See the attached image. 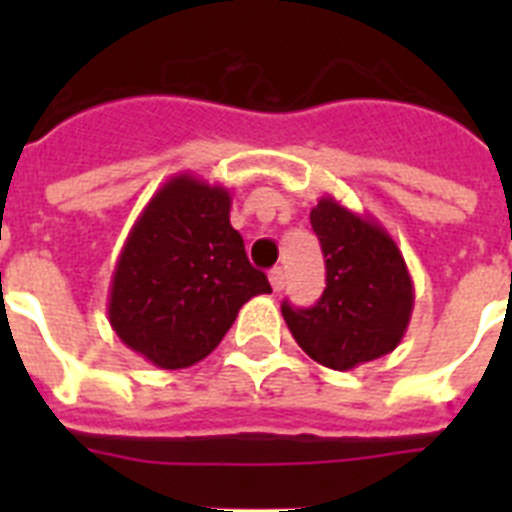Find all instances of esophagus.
Instances as JSON below:
<instances>
[{
	"label": "esophagus",
	"mask_w": 512,
	"mask_h": 512,
	"mask_svg": "<svg viewBox=\"0 0 512 512\" xmlns=\"http://www.w3.org/2000/svg\"><path fill=\"white\" fill-rule=\"evenodd\" d=\"M269 282H271V287H274V292H282V289H284V269H282V266H274V269L269 271Z\"/></svg>",
	"instance_id": "1"
}]
</instances>
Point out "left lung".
Returning <instances> with one entry per match:
<instances>
[{"mask_svg":"<svg viewBox=\"0 0 512 512\" xmlns=\"http://www.w3.org/2000/svg\"><path fill=\"white\" fill-rule=\"evenodd\" d=\"M325 256V292L307 310L282 305L289 333L318 364L348 372L395 351L413 315V279L392 235L333 197L310 210Z\"/></svg>","mask_w":512,"mask_h":512,"instance_id":"1","label":"left lung"}]
</instances>
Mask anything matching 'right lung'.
I'll return each mask as SVG.
<instances>
[{
    "mask_svg": "<svg viewBox=\"0 0 512 512\" xmlns=\"http://www.w3.org/2000/svg\"><path fill=\"white\" fill-rule=\"evenodd\" d=\"M269 292L230 225L228 189L176 174L122 246L107 315L130 351L161 369H184L215 351L251 297Z\"/></svg>",
    "mask_w": 512,
    "mask_h": 512,
    "instance_id": "right-lung-1",
    "label": "right lung"
}]
</instances>
